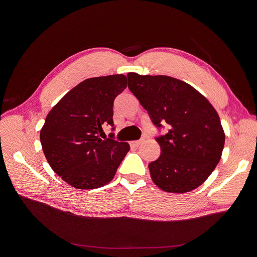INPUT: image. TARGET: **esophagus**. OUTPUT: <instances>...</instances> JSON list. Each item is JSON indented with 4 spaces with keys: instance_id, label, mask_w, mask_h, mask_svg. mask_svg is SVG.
I'll list each match as a JSON object with an SVG mask.
<instances>
[{
    "instance_id": "34e87169",
    "label": "esophagus",
    "mask_w": 257,
    "mask_h": 257,
    "mask_svg": "<svg viewBox=\"0 0 257 257\" xmlns=\"http://www.w3.org/2000/svg\"><path fill=\"white\" fill-rule=\"evenodd\" d=\"M144 139H142V140H140V141H134V142H131L130 144H131V146H133V147H139L141 144H143L144 143Z\"/></svg>"
}]
</instances>
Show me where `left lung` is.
<instances>
[{
	"label": "left lung",
	"mask_w": 257,
	"mask_h": 257,
	"mask_svg": "<svg viewBox=\"0 0 257 257\" xmlns=\"http://www.w3.org/2000/svg\"><path fill=\"white\" fill-rule=\"evenodd\" d=\"M128 87L157 130L160 156L149 164L153 182L168 193L191 192L203 183L219 164L225 144L220 117L193 86L169 76L128 73Z\"/></svg>",
	"instance_id": "1"
}]
</instances>
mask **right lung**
<instances>
[{
	"label": "right lung",
	"instance_id": "add662e5",
	"mask_svg": "<svg viewBox=\"0 0 257 257\" xmlns=\"http://www.w3.org/2000/svg\"><path fill=\"white\" fill-rule=\"evenodd\" d=\"M127 87L124 75L89 78L55 105L40 130L49 165L66 183L92 190L110 182L128 153V143L106 138L103 125H113V102Z\"/></svg>",
	"mask_w": 257,
	"mask_h": 257
}]
</instances>
